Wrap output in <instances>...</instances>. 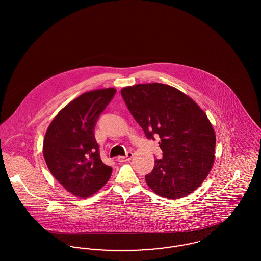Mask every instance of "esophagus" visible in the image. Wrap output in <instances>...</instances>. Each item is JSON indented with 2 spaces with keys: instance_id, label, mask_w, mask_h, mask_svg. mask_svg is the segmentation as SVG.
<instances>
[{
  "instance_id": "34e87169",
  "label": "esophagus",
  "mask_w": 261,
  "mask_h": 261,
  "mask_svg": "<svg viewBox=\"0 0 261 261\" xmlns=\"http://www.w3.org/2000/svg\"><path fill=\"white\" fill-rule=\"evenodd\" d=\"M132 156H133V153H132L131 151H128L125 156H118V158H117V161L120 162H128V161L131 160Z\"/></svg>"
}]
</instances>
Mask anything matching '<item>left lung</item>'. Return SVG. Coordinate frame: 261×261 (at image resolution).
<instances>
[{"instance_id":"left-lung-1","label":"left lung","mask_w":261,"mask_h":261,"mask_svg":"<svg viewBox=\"0 0 261 261\" xmlns=\"http://www.w3.org/2000/svg\"><path fill=\"white\" fill-rule=\"evenodd\" d=\"M121 96L146 137L161 139L163 154L146 175L148 186L165 199L193 193L214 162L216 137L206 114L184 93L162 83L125 87Z\"/></svg>"}]
</instances>
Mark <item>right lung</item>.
I'll return each instance as SVG.
<instances>
[{"label":"right lung","mask_w":261,"mask_h":261,"mask_svg":"<svg viewBox=\"0 0 261 261\" xmlns=\"http://www.w3.org/2000/svg\"><path fill=\"white\" fill-rule=\"evenodd\" d=\"M115 93L107 88L82 94L56 115L44 138L43 154L50 173L79 198L97 193L112 175V167L100 160L94 131Z\"/></svg>","instance_id":"obj_1"}]
</instances>
